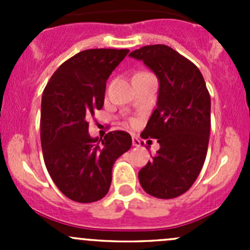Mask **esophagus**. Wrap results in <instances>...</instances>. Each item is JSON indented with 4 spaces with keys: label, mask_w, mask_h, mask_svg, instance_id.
Masks as SVG:
<instances>
[{
    "label": "esophagus",
    "mask_w": 250,
    "mask_h": 250,
    "mask_svg": "<svg viewBox=\"0 0 250 250\" xmlns=\"http://www.w3.org/2000/svg\"><path fill=\"white\" fill-rule=\"evenodd\" d=\"M132 143H133V146H137V147H139V146L141 145V143H140V140L138 139L137 137H135V135H133V139H132Z\"/></svg>",
    "instance_id": "esophagus-1"
}]
</instances>
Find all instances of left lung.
I'll return each instance as SVG.
<instances>
[{
  "label": "left lung",
  "instance_id": "obj_1",
  "mask_svg": "<svg viewBox=\"0 0 250 250\" xmlns=\"http://www.w3.org/2000/svg\"><path fill=\"white\" fill-rule=\"evenodd\" d=\"M160 81L157 107L141 138H153L160 150L139 172L145 192L169 200L192 186L203 167L210 133V95L198 67L165 44L133 50Z\"/></svg>",
  "mask_w": 250,
  "mask_h": 250
}]
</instances>
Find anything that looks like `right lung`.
Wrapping results in <instances>:
<instances>
[{
	"label": "right lung",
	"mask_w": 250,
	"mask_h": 250,
	"mask_svg": "<svg viewBox=\"0 0 250 250\" xmlns=\"http://www.w3.org/2000/svg\"><path fill=\"white\" fill-rule=\"evenodd\" d=\"M128 49H87L62 62L42 94L43 160L57 188L70 200L90 203L105 197L115 161L132 146L123 130L102 138L88 133V118L104 105L106 80Z\"/></svg>",
	"instance_id": "obj_1"
}]
</instances>
